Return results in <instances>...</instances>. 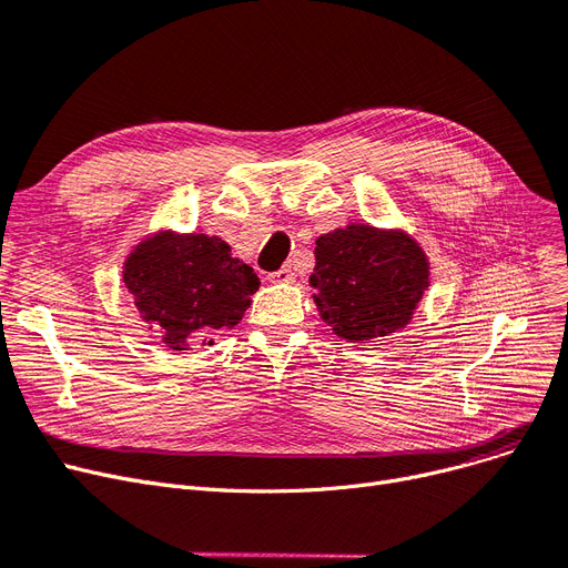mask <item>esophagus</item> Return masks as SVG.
<instances>
[{
    "mask_svg": "<svg viewBox=\"0 0 568 568\" xmlns=\"http://www.w3.org/2000/svg\"><path fill=\"white\" fill-rule=\"evenodd\" d=\"M294 278H297V274H294L292 264H283L274 274H268L271 283H294Z\"/></svg>",
    "mask_w": 568,
    "mask_h": 568,
    "instance_id": "obj_1",
    "label": "esophagus"
}]
</instances>
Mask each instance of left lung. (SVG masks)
<instances>
[{
    "label": "left lung",
    "mask_w": 568,
    "mask_h": 568,
    "mask_svg": "<svg viewBox=\"0 0 568 568\" xmlns=\"http://www.w3.org/2000/svg\"><path fill=\"white\" fill-rule=\"evenodd\" d=\"M311 285L323 323L368 343L408 327L429 287V260L404 230L351 223L315 241Z\"/></svg>",
    "instance_id": "1"
}]
</instances>
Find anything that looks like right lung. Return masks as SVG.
Instances as JSON below:
<instances>
[{
	"label": "right lung",
	"instance_id": "add662e5",
	"mask_svg": "<svg viewBox=\"0 0 568 568\" xmlns=\"http://www.w3.org/2000/svg\"><path fill=\"white\" fill-rule=\"evenodd\" d=\"M122 283L145 325H158L174 351L213 345V334L234 329L260 287L255 271L232 245L202 232L158 230L132 245Z\"/></svg>",
	"mask_w": 568,
	"mask_h": 568
}]
</instances>
